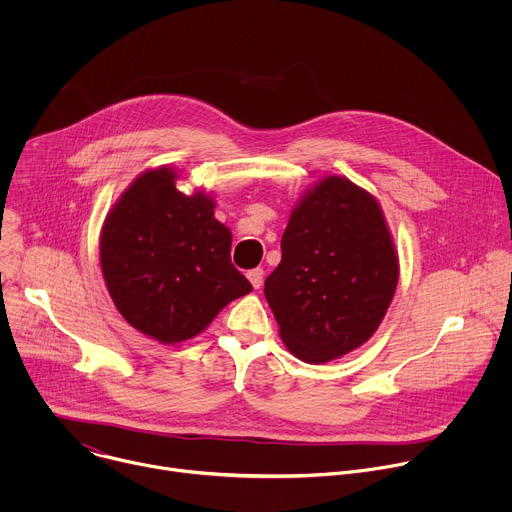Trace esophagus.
Returning a JSON list of instances; mask_svg holds the SVG:
<instances>
[{
    "label": "esophagus",
    "instance_id": "obj_1",
    "mask_svg": "<svg viewBox=\"0 0 512 512\" xmlns=\"http://www.w3.org/2000/svg\"><path fill=\"white\" fill-rule=\"evenodd\" d=\"M263 269L261 267H255V269H251L249 273H247V277H249V281H251V285L255 287V289H259L261 285H263Z\"/></svg>",
    "mask_w": 512,
    "mask_h": 512
}]
</instances>
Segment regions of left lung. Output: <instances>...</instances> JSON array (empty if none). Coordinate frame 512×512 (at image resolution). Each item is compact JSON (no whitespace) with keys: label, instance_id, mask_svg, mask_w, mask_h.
<instances>
[{"label":"left lung","instance_id":"1","mask_svg":"<svg viewBox=\"0 0 512 512\" xmlns=\"http://www.w3.org/2000/svg\"><path fill=\"white\" fill-rule=\"evenodd\" d=\"M397 279L379 202L350 180L328 176L291 212L265 298L285 346L318 364L375 334Z\"/></svg>","mask_w":512,"mask_h":512}]
</instances>
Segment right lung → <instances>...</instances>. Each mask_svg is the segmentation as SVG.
<instances>
[{
  "label": "right lung",
  "instance_id": "right-lung-1",
  "mask_svg": "<svg viewBox=\"0 0 512 512\" xmlns=\"http://www.w3.org/2000/svg\"><path fill=\"white\" fill-rule=\"evenodd\" d=\"M176 174H141L109 212L101 269L121 316L164 344L202 332L229 302L253 289L231 263V231L214 202L176 190Z\"/></svg>",
  "mask_w": 512,
  "mask_h": 512
}]
</instances>
